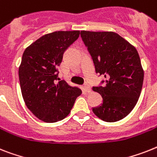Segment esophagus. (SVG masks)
Masks as SVG:
<instances>
[{"label":"esophagus","instance_id":"34e87169","mask_svg":"<svg viewBox=\"0 0 157 157\" xmlns=\"http://www.w3.org/2000/svg\"><path fill=\"white\" fill-rule=\"evenodd\" d=\"M84 89H85L86 92H88V93L91 91V88H90V86L87 83H86L85 85H84Z\"/></svg>","mask_w":157,"mask_h":157}]
</instances>
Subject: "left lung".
Here are the masks:
<instances>
[{
  "instance_id": "left-lung-1",
  "label": "left lung",
  "mask_w": 157,
  "mask_h": 157,
  "mask_svg": "<svg viewBox=\"0 0 157 157\" xmlns=\"http://www.w3.org/2000/svg\"><path fill=\"white\" fill-rule=\"evenodd\" d=\"M81 37L92 58L96 74L106 78L103 86H93L103 103L93 107L94 115L106 122L126 117L140 95L144 71L136 49L114 32L81 31Z\"/></svg>"
}]
</instances>
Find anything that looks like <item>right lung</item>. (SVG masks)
Segmentation results:
<instances>
[{"mask_svg": "<svg viewBox=\"0 0 157 157\" xmlns=\"http://www.w3.org/2000/svg\"><path fill=\"white\" fill-rule=\"evenodd\" d=\"M80 31H57L35 41L23 53L19 67V81L25 105L39 120L54 123L67 117L79 88L58 80L57 67L63 54L78 38Z\"/></svg>", "mask_w": 157, "mask_h": 157, "instance_id": "add662e5", "label": "right lung"}]
</instances>
